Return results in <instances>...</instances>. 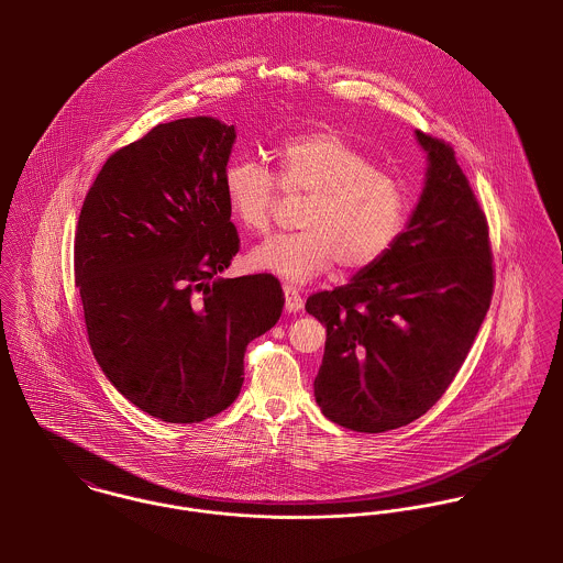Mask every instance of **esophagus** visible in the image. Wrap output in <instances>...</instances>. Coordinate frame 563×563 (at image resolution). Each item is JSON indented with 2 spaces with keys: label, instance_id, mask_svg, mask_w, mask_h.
Wrapping results in <instances>:
<instances>
[{
  "label": "esophagus",
  "instance_id": "1",
  "mask_svg": "<svg viewBox=\"0 0 563 563\" xmlns=\"http://www.w3.org/2000/svg\"><path fill=\"white\" fill-rule=\"evenodd\" d=\"M284 295H286V310L288 312H299L303 308V297L295 286H284Z\"/></svg>",
  "mask_w": 563,
  "mask_h": 563
}]
</instances>
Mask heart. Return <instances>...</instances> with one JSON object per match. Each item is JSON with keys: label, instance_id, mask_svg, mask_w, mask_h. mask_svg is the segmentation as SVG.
I'll list each match as a JSON object with an SVG mask.
<instances>
[{"label": "heart", "instance_id": "b5f03b06", "mask_svg": "<svg viewBox=\"0 0 563 563\" xmlns=\"http://www.w3.org/2000/svg\"><path fill=\"white\" fill-rule=\"evenodd\" d=\"M273 161L277 177L251 158H232L223 170L228 208L249 232L271 228L279 187L288 197H306L303 232L255 246L249 255L253 268L306 284L335 262L346 273L366 271L399 241L409 212L405 186L342 134L288 136L273 150Z\"/></svg>", "mask_w": 563, "mask_h": 563}]
</instances>
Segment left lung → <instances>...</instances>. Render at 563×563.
Returning <instances> with one entry per match:
<instances>
[{"instance_id":"8db88e82","label":"left lung","mask_w":563,"mask_h":563,"mask_svg":"<svg viewBox=\"0 0 563 563\" xmlns=\"http://www.w3.org/2000/svg\"><path fill=\"white\" fill-rule=\"evenodd\" d=\"M416 136L429 170L407 230L375 266L306 303L327 327L314 397L351 431L382 433L427 413L492 303L494 257L475 190L449 143Z\"/></svg>"}]
</instances>
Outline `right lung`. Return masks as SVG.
Wrapping results in <instances>:
<instances>
[{
    "label": "right lung",
    "instance_id": "add662e5",
    "mask_svg": "<svg viewBox=\"0 0 563 563\" xmlns=\"http://www.w3.org/2000/svg\"><path fill=\"white\" fill-rule=\"evenodd\" d=\"M234 143L212 117L161 123L106 161L81 203L74 271L92 355L164 422L230 407L246 344L284 310L273 275L217 277L241 249L223 192Z\"/></svg>",
    "mask_w": 563,
    "mask_h": 563
}]
</instances>
